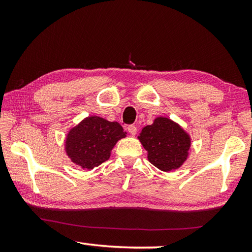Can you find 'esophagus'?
<instances>
[{"instance_id": "34e87169", "label": "esophagus", "mask_w": 252, "mask_h": 252, "mask_svg": "<svg viewBox=\"0 0 252 252\" xmlns=\"http://www.w3.org/2000/svg\"><path fill=\"white\" fill-rule=\"evenodd\" d=\"M127 131L130 132L131 135H135V134H136V131H138V129H136L135 126H127Z\"/></svg>"}]
</instances>
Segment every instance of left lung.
<instances>
[{"instance_id":"left-lung-1","label":"left lung","mask_w":252,"mask_h":252,"mask_svg":"<svg viewBox=\"0 0 252 252\" xmlns=\"http://www.w3.org/2000/svg\"><path fill=\"white\" fill-rule=\"evenodd\" d=\"M138 139L148 152V160L161 171L179 169L189 157L190 135L169 118H156L152 125L143 127Z\"/></svg>"}]
</instances>
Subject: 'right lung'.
Masks as SVG:
<instances>
[{
  "label": "right lung",
  "instance_id": "right-lung-1",
  "mask_svg": "<svg viewBox=\"0 0 252 252\" xmlns=\"http://www.w3.org/2000/svg\"><path fill=\"white\" fill-rule=\"evenodd\" d=\"M126 132L118 122L91 116L67 132L64 148L70 160L82 169L91 170L109 160L111 151Z\"/></svg>",
  "mask_w": 252,
  "mask_h": 252
}]
</instances>
